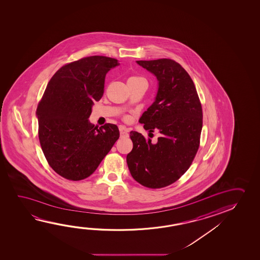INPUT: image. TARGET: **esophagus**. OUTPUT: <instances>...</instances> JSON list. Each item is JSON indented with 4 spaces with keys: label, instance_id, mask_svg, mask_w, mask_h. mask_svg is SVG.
<instances>
[{
    "label": "esophagus",
    "instance_id": "34e87169",
    "mask_svg": "<svg viewBox=\"0 0 260 260\" xmlns=\"http://www.w3.org/2000/svg\"><path fill=\"white\" fill-rule=\"evenodd\" d=\"M128 129L125 128L124 126H119V133H120V137H121V138H125V137H128Z\"/></svg>",
    "mask_w": 260,
    "mask_h": 260
}]
</instances>
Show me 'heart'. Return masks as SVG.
Masks as SVG:
<instances>
[{
	"mask_svg": "<svg viewBox=\"0 0 260 260\" xmlns=\"http://www.w3.org/2000/svg\"><path fill=\"white\" fill-rule=\"evenodd\" d=\"M138 80H144L142 77L132 76L128 79V81H138Z\"/></svg>",
	"mask_w": 260,
	"mask_h": 260,
	"instance_id": "1",
	"label": "heart"
}]
</instances>
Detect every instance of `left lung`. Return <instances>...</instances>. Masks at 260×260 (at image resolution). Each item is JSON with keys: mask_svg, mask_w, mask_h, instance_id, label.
Instances as JSON below:
<instances>
[{"mask_svg": "<svg viewBox=\"0 0 260 260\" xmlns=\"http://www.w3.org/2000/svg\"><path fill=\"white\" fill-rule=\"evenodd\" d=\"M157 77L155 102L140 119L144 128L159 132L157 142L131 132L133 148L127 155L132 178L149 188L174 183L188 170L200 147L202 107L196 87L180 64L171 59L137 60Z\"/></svg>", "mask_w": 260, "mask_h": 260, "instance_id": "obj_1", "label": "left lung"}]
</instances>
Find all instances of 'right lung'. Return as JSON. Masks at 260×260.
<instances>
[{
  "label": "right lung",
  "mask_w": 260,
  "mask_h": 260,
  "mask_svg": "<svg viewBox=\"0 0 260 260\" xmlns=\"http://www.w3.org/2000/svg\"><path fill=\"white\" fill-rule=\"evenodd\" d=\"M106 56L65 64L51 77L36 115L43 154L57 174L81 180L96 171L119 138L115 124L89 123L91 107L104 93L107 73L119 65Z\"/></svg>",
  "instance_id": "obj_1"
}]
</instances>
